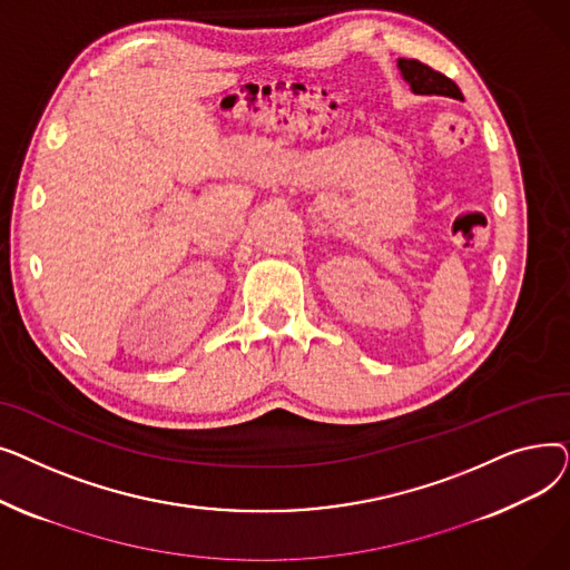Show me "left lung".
I'll return each instance as SVG.
<instances>
[{
  "mask_svg": "<svg viewBox=\"0 0 570 570\" xmlns=\"http://www.w3.org/2000/svg\"><path fill=\"white\" fill-rule=\"evenodd\" d=\"M397 69L402 78L409 82L413 95L421 97H451V99H462L460 87L445 78L443 73L430 69L428 65L417 62V59H397Z\"/></svg>",
  "mask_w": 570,
  "mask_h": 570,
  "instance_id": "left-lung-1",
  "label": "left lung"
}]
</instances>
